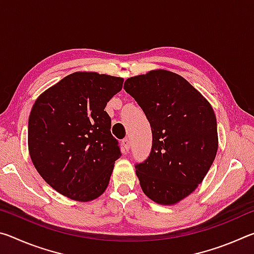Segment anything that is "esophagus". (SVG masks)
Segmentation results:
<instances>
[{"label":"esophagus","instance_id":"esophagus-1","mask_svg":"<svg viewBox=\"0 0 254 254\" xmlns=\"http://www.w3.org/2000/svg\"><path fill=\"white\" fill-rule=\"evenodd\" d=\"M122 149L124 152H127L128 151V148H130V141H128V139H123L122 140Z\"/></svg>","mask_w":254,"mask_h":254}]
</instances>
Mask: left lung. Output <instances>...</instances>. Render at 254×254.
<instances>
[{
	"label": "left lung",
	"mask_w": 254,
	"mask_h": 254,
	"mask_svg": "<svg viewBox=\"0 0 254 254\" xmlns=\"http://www.w3.org/2000/svg\"><path fill=\"white\" fill-rule=\"evenodd\" d=\"M123 87L152 131L151 151L135 163L140 186L158 204L178 203L201 183L216 156L212 106L186 79L168 70L131 77Z\"/></svg>",
	"instance_id": "obj_1"
}]
</instances>
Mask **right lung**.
Returning a JSON list of instances; mask_svg holds the SVG:
<instances>
[{"instance_id": "right-lung-1", "label": "right lung", "mask_w": 254, "mask_h": 254, "mask_svg": "<svg viewBox=\"0 0 254 254\" xmlns=\"http://www.w3.org/2000/svg\"><path fill=\"white\" fill-rule=\"evenodd\" d=\"M123 78L77 71L41 94L28 123V145L38 173L55 190L79 201L102 195L121 156L104 111Z\"/></svg>"}]
</instances>
